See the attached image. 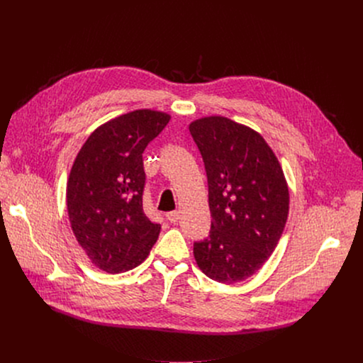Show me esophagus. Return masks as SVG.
<instances>
[{"mask_svg":"<svg viewBox=\"0 0 363 363\" xmlns=\"http://www.w3.org/2000/svg\"><path fill=\"white\" fill-rule=\"evenodd\" d=\"M167 218H168V221L169 223H177L178 221V218H179V213L178 211H171V213H168L167 214Z\"/></svg>","mask_w":363,"mask_h":363,"instance_id":"obj_1","label":"esophagus"}]
</instances>
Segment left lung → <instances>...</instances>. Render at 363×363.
Masks as SVG:
<instances>
[{
	"label": "left lung",
	"mask_w": 363,
	"mask_h": 363,
	"mask_svg": "<svg viewBox=\"0 0 363 363\" xmlns=\"http://www.w3.org/2000/svg\"><path fill=\"white\" fill-rule=\"evenodd\" d=\"M208 178L210 237L194 244L199 270L234 284L260 270L274 251L289 214L281 165L254 129L224 116L189 123Z\"/></svg>",
	"instance_id": "obj_1"
}]
</instances>
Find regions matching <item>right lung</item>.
Masks as SVG:
<instances>
[{"instance_id":"obj_1","label":"right lung","mask_w":363,"mask_h":363,"mask_svg":"<svg viewBox=\"0 0 363 363\" xmlns=\"http://www.w3.org/2000/svg\"><path fill=\"white\" fill-rule=\"evenodd\" d=\"M171 115L138 109L100 125L80 147L66 189L73 234L100 270L138 267L157 242L161 224L143 213L142 153Z\"/></svg>"}]
</instances>
